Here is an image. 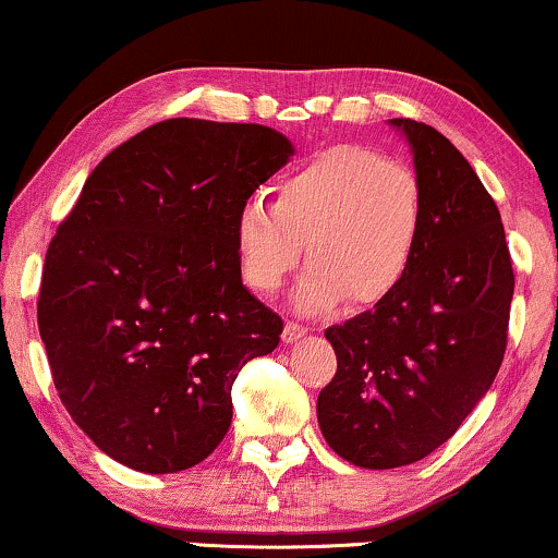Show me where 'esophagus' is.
<instances>
[{"label":"esophagus","instance_id":"1","mask_svg":"<svg viewBox=\"0 0 558 558\" xmlns=\"http://www.w3.org/2000/svg\"><path fill=\"white\" fill-rule=\"evenodd\" d=\"M305 333H307V328L300 326V323H287L281 339H284V343H294V341H300Z\"/></svg>","mask_w":558,"mask_h":558}]
</instances>
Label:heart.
<instances>
[{"label": "heart", "mask_w": 558, "mask_h": 558, "mask_svg": "<svg viewBox=\"0 0 558 558\" xmlns=\"http://www.w3.org/2000/svg\"><path fill=\"white\" fill-rule=\"evenodd\" d=\"M424 227L418 178L380 153L343 144L277 183V198H247L235 215L240 274L258 292H277L302 258L294 305L326 313L349 298L375 305L409 277Z\"/></svg>", "instance_id": "heart-1"}]
</instances>
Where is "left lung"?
I'll return each mask as SVG.
<instances>
[{"label": "left lung", "mask_w": 558, "mask_h": 558, "mask_svg": "<svg viewBox=\"0 0 558 558\" xmlns=\"http://www.w3.org/2000/svg\"><path fill=\"white\" fill-rule=\"evenodd\" d=\"M409 144L424 227L403 284L331 326L333 380L318 424L336 456L369 471L416 463L447 442L505 360L514 292L497 204L437 129L390 119Z\"/></svg>", "instance_id": "1"}]
</instances>
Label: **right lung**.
<instances>
[{
  "mask_svg": "<svg viewBox=\"0 0 558 558\" xmlns=\"http://www.w3.org/2000/svg\"><path fill=\"white\" fill-rule=\"evenodd\" d=\"M294 144L258 123L168 119L89 173L48 245L38 331L61 403L121 465L178 473L232 422V383L284 323L243 284L235 215Z\"/></svg>",
  "mask_w": 558,
  "mask_h": 558,
  "instance_id": "add662e5",
  "label": "right lung"
}]
</instances>
